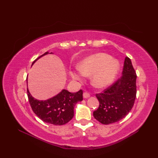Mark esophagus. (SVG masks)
Masks as SVG:
<instances>
[{
    "instance_id": "34e87169",
    "label": "esophagus",
    "mask_w": 158,
    "mask_h": 158,
    "mask_svg": "<svg viewBox=\"0 0 158 158\" xmlns=\"http://www.w3.org/2000/svg\"><path fill=\"white\" fill-rule=\"evenodd\" d=\"M83 98H89V97L90 96V94L88 92H84V93H83Z\"/></svg>"
}]
</instances>
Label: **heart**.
<instances>
[{
    "mask_svg": "<svg viewBox=\"0 0 158 158\" xmlns=\"http://www.w3.org/2000/svg\"><path fill=\"white\" fill-rule=\"evenodd\" d=\"M119 62L106 53H100L87 57L79 64V70L70 73L72 78L81 81L83 77L92 76L91 84L96 88H105L115 80L119 70Z\"/></svg>",
    "mask_w": 158,
    "mask_h": 158,
    "instance_id": "1",
    "label": "heart"
}]
</instances>
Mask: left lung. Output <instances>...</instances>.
Returning a JSON list of instances; mask_svg holds the SVG:
<instances>
[{"label": "left lung", "instance_id": "left-lung-1", "mask_svg": "<svg viewBox=\"0 0 158 158\" xmlns=\"http://www.w3.org/2000/svg\"><path fill=\"white\" fill-rule=\"evenodd\" d=\"M136 74L130 59L126 57L122 76L103 92L96 94L99 106L94 118L102 124H110L124 118L133 107L136 95Z\"/></svg>", "mask_w": 158, "mask_h": 158}]
</instances>
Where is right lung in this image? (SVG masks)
<instances>
[{
	"mask_svg": "<svg viewBox=\"0 0 158 158\" xmlns=\"http://www.w3.org/2000/svg\"><path fill=\"white\" fill-rule=\"evenodd\" d=\"M36 58L32 64L41 57ZM27 80V79H26ZM28 98L31 108L36 115L44 122L56 126H61L68 123L74 116V107L76 103L83 100V91L80 89L75 93H70L68 90L62 89L58 94L46 100H39L31 96L27 88Z\"/></svg>",
	"mask_w": 158,
	"mask_h": 158,
	"instance_id": "1",
	"label": "right lung"
}]
</instances>
